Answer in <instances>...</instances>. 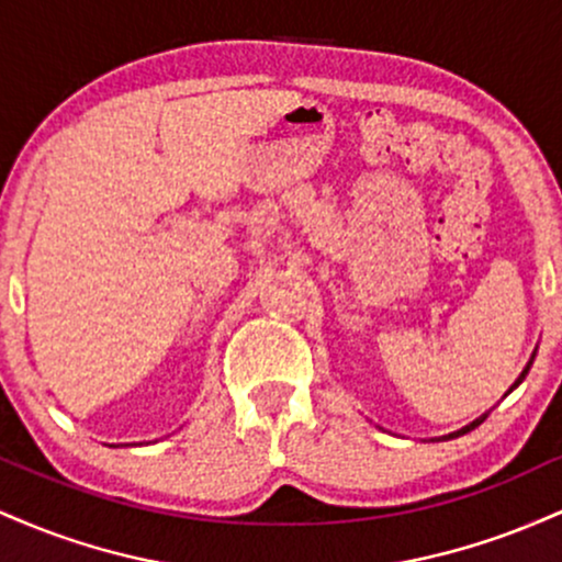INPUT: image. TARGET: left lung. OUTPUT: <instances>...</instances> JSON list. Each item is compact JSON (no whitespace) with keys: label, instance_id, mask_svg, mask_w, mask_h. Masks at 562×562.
Listing matches in <instances>:
<instances>
[{"label":"left lung","instance_id":"obj_1","mask_svg":"<svg viewBox=\"0 0 562 562\" xmlns=\"http://www.w3.org/2000/svg\"><path fill=\"white\" fill-rule=\"evenodd\" d=\"M531 362H533V357H531ZM531 362H528V364H526V370H524V372H520V378H518V380H515V385H513V389H518V385H520V383H524V378L528 375V370H531ZM513 389H509V391H513ZM509 391H507V393H509ZM483 420H486V415H483V417H479V420H475V423H470V425H465V428H462V430H457V434H449V436H443V438H457V436H465V434H470V430H473V428H479V425H481Z\"/></svg>","mask_w":562,"mask_h":562}]
</instances>
